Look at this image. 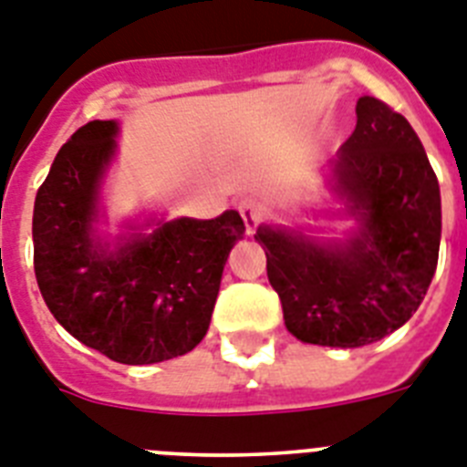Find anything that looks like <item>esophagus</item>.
Wrapping results in <instances>:
<instances>
[{
	"instance_id": "obj_1",
	"label": "esophagus",
	"mask_w": 467,
	"mask_h": 467,
	"mask_svg": "<svg viewBox=\"0 0 467 467\" xmlns=\"http://www.w3.org/2000/svg\"><path fill=\"white\" fill-rule=\"evenodd\" d=\"M240 213H242V221H244L246 233L254 234L256 233V227L264 223L265 218V206L258 199H244L240 203Z\"/></svg>"
}]
</instances>
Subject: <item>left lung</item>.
<instances>
[{"label":"left lung","mask_w":467,"mask_h":467,"mask_svg":"<svg viewBox=\"0 0 467 467\" xmlns=\"http://www.w3.org/2000/svg\"><path fill=\"white\" fill-rule=\"evenodd\" d=\"M327 187L358 223L347 240L285 225H261L254 240L296 339L366 347L399 330L425 299L440 258V182L409 120L360 97Z\"/></svg>","instance_id":"8db88e82"}]
</instances>
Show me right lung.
Instances as JSON below:
<instances>
[{
    "mask_svg": "<svg viewBox=\"0 0 467 467\" xmlns=\"http://www.w3.org/2000/svg\"><path fill=\"white\" fill-rule=\"evenodd\" d=\"M116 135V120H92L58 149L35 197V277L47 308L78 342L125 366H149L203 339L244 221L237 211L211 221L149 218L104 240L99 192Z\"/></svg>",
    "mask_w": 467,
    "mask_h": 467,
    "instance_id": "obj_1",
    "label": "right lung"
}]
</instances>
